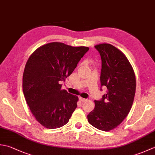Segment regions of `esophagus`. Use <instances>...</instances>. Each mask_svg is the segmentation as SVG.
<instances>
[{
  "instance_id": "1",
  "label": "esophagus",
  "mask_w": 155,
  "mask_h": 155,
  "mask_svg": "<svg viewBox=\"0 0 155 155\" xmlns=\"http://www.w3.org/2000/svg\"><path fill=\"white\" fill-rule=\"evenodd\" d=\"M79 101H80L81 102H85V101H87V99H86V98H83L80 97V98H79Z\"/></svg>"
}]
</instances>
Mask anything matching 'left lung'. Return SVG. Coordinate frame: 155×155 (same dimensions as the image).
<instances>
[{
	"label": "left lung",
	"instance_id": "1",
	"mask_svg": "<svg viewBox=\"0 0 155 155\" xmlns=\"http://www.w3.org/2000/svg\"><path fill=\"white\" fill-rule=\"evenodd\" d=\"M94 48L101 57V88L105 86L107 92L101 100L94 101L95 107L87 118L92 126L108 131L120 124L130 112L135 94L136 78L126 56L118 48L107 43Z\"/></svg>",
	"mask_w": 155,
	"mask_h": 155
}]
</instances>
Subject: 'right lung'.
Returning a JSON list of instances; mask_svg holds the SVG:
<instances>
[{
	"label": "right lung",
	"instance_id": "add662e5",
	"mask_svg": "<svg viewBox=\"0 0 155 155\" xmlns=\"http://www.w3.org/2000/svg\"><path fill=\"white\" fill-rule=\"evenodd\" d=\"M88 50L86 47L51 42L29 57L23 73V93L31 113L43 127L54 129L70 119L78 98L61 90V83L72 74Z\"/></svg>",
	"mask_w": 155,
	"mask_h": 155
}]
</instances>
